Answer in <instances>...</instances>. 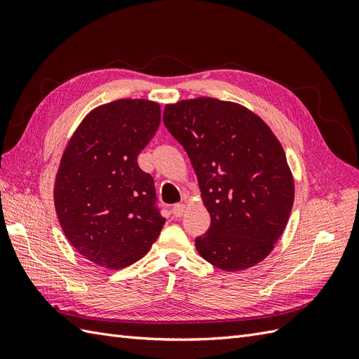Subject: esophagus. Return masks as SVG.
Returning a JSON list of instances; mask_svg holds the SVG:
<instances>
[{
    "mask_svg": "<svg viewBox=\"0 0 359 359\" xmlns=\"http://www.w3.org/2000/svg\"><path fill=\"white\" fill-rule=\"evenodd\" d=\"M184 212H186V205L184 203H175L172 206V214L175 217H181L184 215Z\"/></svg>",
    "mask_w": 359,
    "mask_h": 359,
    "instance_id": "esophagus-1",
    "label": "esophagus"
}]
</instances>
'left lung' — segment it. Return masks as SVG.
I'll use <instances>...</instances> for the list:
<instances>
[{
	"label": "left lung",
	"instance_id": "left-lung-1",
	"mask_svg": "<svg viewBox=\"0 0 359 359\" xmlns=\"http://www.w3.org/2000/svg\"><path fill=\"white\" fill-rule=\"evenodd\" d=\"M163 123L186 149L211 215L210 229L194 240L199 255L224 271L259 264L293 205L283 147L244 106L210 97L166 104Z\"/></svg>",
	"mask_w": 359,
	"mask_h": 359
}]
</instances>
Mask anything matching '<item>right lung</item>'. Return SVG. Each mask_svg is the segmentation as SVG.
<instances>
[{"instance_id": "right-lung-1", "label": "right lung", "mask_w": 359, "mask_h": 359, "mask_svg": "<svg viewBox=\"0 0 359 359\" xmlns=\"http://www.w3.org/2000/svg\"><path fill=\"white\" fill-rule=\"evenodd\" d=\"M158 126V103L116 100L86 115L64 151L53 191L58 220L72 245L97 265L135 264L166 222L153 177L137 165Z\"/></svg>"}]
</instances>
